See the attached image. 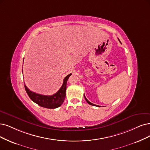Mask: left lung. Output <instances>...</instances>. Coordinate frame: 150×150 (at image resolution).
<instances>
[{"mask_svg": "<svg viewBox=\"0 0 150 150\" xmlns=\"http://www.w3.org/2000/svg\"><path fill=\"white\" fill-rule=\"evenodd\" d=\"M84 97H85V99H86V102L89 104H90V105H92V106H97V107H100V106H97V105H96V104H93V103H90L89 101L88 100V99L86 98V97H85V95H84Z\"/></svg>", "mask_w": 150, "mask_h": 150, "instance_id": "1", "label": "left lung"}]
</instances>
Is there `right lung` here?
I'll list each match as a JSON object with an SVG mask.
<instances>
[{"label":"right lung","mask_w":150,"mask_h":150,"mask_svg":"<svg viewBox=\"0 0 150 150\" xmlns=\"http://www.w3.org/2000/svg\"><path fill=\"white\" fill-rule=\"evenodd\" d=\"M71 75V74H70L65 77L62 86L60 87L59 91L54 94L53 95H40V94L33 92L30 91L25 85V90L31 100L38 104L39 106L47 109H55L59 108L62 104L64 101L67 88V82L69 76Z\"/></svg>","instance_id":"add662e5"}]
</instances>
